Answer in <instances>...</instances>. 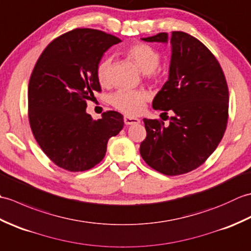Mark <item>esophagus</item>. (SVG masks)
<instances>
[{
    "label": "esophagus",
    "instance_id": "esophagus-1",
    "mask_svg": "<svg viewBox=\"0 0 251 251\" xmlns=\"http://www.w3.org/2000/svg\"><path fill=\"white\" fill-rule=\"evenodd\" d=\"M124 123H125L126 125H134V124H139L140 120L137 119V117H132V116L125 115V116H124Z\"/></svg>",
    "mask_w": 251,
    "mask_h": 251
}]
</instances>
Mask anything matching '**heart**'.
Masks as SVG:
<instances>
[{
    "label": "heart",
    "mask_w": 251,
    "mask_h": 251,
    "mask_svg": "<svg viewBox=\"0 0 251 251\" xmlns=\"http://www.w3.org/2000/svg\"><path fill=\"white\" fill-rule=\"evenodd\" d=\"M125 56L139 68V70L146 73L149 78H157L158 72L156 68L159 63L158 51L151 45L146 43H135L124 50ZM111 58L104 57L101 59L97 68L96 75L101 85H108L110 82ZM148 99V94L145 90H128L121 89L112 97V104L123 113L136 115L140 113Z\"/></svg>",
    "instance_id": "1"
}]
</instances>
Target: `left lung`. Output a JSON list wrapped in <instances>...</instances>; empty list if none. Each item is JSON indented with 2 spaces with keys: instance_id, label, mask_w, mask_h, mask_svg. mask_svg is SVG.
Here are the masks:
<instances>
[{
  "instance_id": "obj_1",
  "label": "left lung",
  "mask_w": 251,
  "mask_h": 251,
  "mask_svg": "<svg viewBox=\"0 0 251 251\" xmlns=\"http://www.w3.org/2000/svg\"><path fill=\"white\" fill-rule=\"evenodd\" d=\"M142 40L167 43L168 34L161 32ZM170 44L168 81L152 106L175 114L168 126L143 119L147 137L140 154L153 169L178 176L200 167L220 143L228 119V89L220 63L201 41L174 31Z\"/></svg>"
}]
</instances>
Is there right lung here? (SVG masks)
I'll return each mask as SVG.
<instances>
[{"instance_id":"1","label":"right lung","mask_w":251,"mask_h":251,"mask_svg":"<svg viewBox=\"0 0 251 251\" xmlns=\"http://www.w3.org/2000/svg\"><path fill=\"white\" fill-rule=\"evenodd\" d=\"M120 42L103 31L77 28L51 41L35 63L28 88L30 127L58 167L73 173L95 167L124 126L116 111L103 112L99 120L86 113L94 93L101 92L98 62Z\"/></svg>"}]
</instances>
